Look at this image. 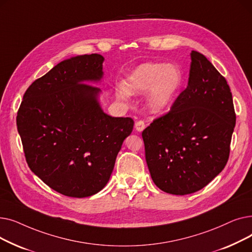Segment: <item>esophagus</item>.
<instances>
[{
    "label": "esophagus",
    "instance_id": "1",
    "mask_svg": "<svg viewBox=\"0 0 252 252\" xmlns=\"http://www.w3.org/2000/svg\"><path fill=\"white\" fill-rule=\"evenodd\" d=\"M145 123L143 122V121H139V122H137L136 124H135V127H136V130L137 131H139V133H141V131H143L144 130V128H145Z\"/></svg>",
    "mask_w": 252,
    "mask_h": 252
}]
</instances>
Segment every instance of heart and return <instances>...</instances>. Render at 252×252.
Listing matches in <instances>:
<instances>
[{
  "label": "heart",
  "mask_w": 252,
  "mask_h": 252,
  "mask_svg": "<svg viewBox=\"0 0 252 252\" xmlns=\"http://www.w3.org/2000/svg\"><path fill=\"white\" fill-rule=\"evenodd\" d=\"M181 71L171 64L144 63L131 71L124 83L128 95L149 94V106L154 112H161L169 107L181 86ZM119 89L118 98L124 99L126 93Z\"/></svg>",
  "instance_id": "1"
}]
</instances>
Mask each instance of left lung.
I'll return each instance as SVG.
<instances>
[{
	"instance_id": "8db88e82",
	"label": "left lung",
	"mask_w": 252,
	"mask_h": 252,
	"mask_svg": "<svg viewBox=\"0 0 252 252\" xmlns=\"http://www.w3.org/2000/svg\"><path fill=\"white\" fill-rule=\"evenodd\" d=\"M235 124L226 78L201 53L192 51L187 88L169 112L142 133L154 184L174 195L204 188L228 162Z\"/></svg>"
}]
</instances>
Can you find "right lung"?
Here are the masks:
<instances>
[{
    "mask_svg": "<svg viewBox=\"0 0 252 252\" xmlns=\"http://www.w3.org/2000/svg\"><path fill=\"white\" fill-rule=\"evenodd\" d=\"M104 57L81 55L54 66L26 90L16 124L26 162L56 192L84 198L108 183L116 156L130 135V117H112L100 106Z\"/></svg>",
    "mask_w": 252,
    "mask_h": 252,
    "instance_id": "1",
    "label": "right lung"
}]
</instances>
